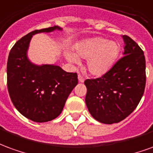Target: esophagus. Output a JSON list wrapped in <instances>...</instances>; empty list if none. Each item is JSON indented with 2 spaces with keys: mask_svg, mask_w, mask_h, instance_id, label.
Returning a JSON list of instances; mask_svg holds the SVG:
<instances>
[{
  "mask_svg": "<svg viewBox=\"0 0 153 153\" xmlns=\"http://www.w3.org/2000/svg\"><path fill=\"white\" fill-rule=\"evenodd\" d=\"M78 81H79V82H84L85 78L83 77V76H81V74H79V75H78Z\"/></svg>",
  "mask_w": 153,
  "mask_h": 153,
  "instance_id": "34e87169",
  "label": "esophagus"
}]
</instances>
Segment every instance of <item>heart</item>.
I'll list each match as a JSON object with an SVG mask.
<instances>
[{
    "label": "heart",
    "mask_w": 153,
    "mask_h": 153,
    "mask_svg": "<svg viewBox=\"0 0 153 153\" xmlns=\"http://www.w3.org/2000/svg\"><path fill=\"white\" fill-rule=\"evenodd\" d=\"M78 56L88 59L87 68L91 74L102 76L112 67L120 51L119 45L115 41H108L100 37L91 38L82 41L76 47ZM69 61L77 62L72 53H67Z\"/></svg>",
    "instance_id": "1"
}]
</instances>
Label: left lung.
Returning <instances> with one entry per match:
<instances>
[{
	"mask_svg": "<svg viewBox=\"0 0 153 153\" xmlns=\"http://www.w3.org/2000/svg\"><path fill=\"white\" fill-rule=\"evenodd\" d=\"M124 55L108 72L86 79L85 103L95 120L104 124L120 122L136 108L144 93L145 57L142 49L126 35Z\"/></svg>",
	"mask_w": 153,
	"mask_h": 153,
	"instance_id": "obj_1",
	"label": "left lung"
}]
</instances>
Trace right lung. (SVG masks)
Instances as JSON below:
<instances>
[{
	"mask_svg": "<svg viewBox=\"0 0 153 153\" xmlns=\"http://www.w3.org/2000/svg\"><path fill=\"white\" fill-rule=\"evenodd\" d=\"M60 30L59 27L35 30L23 36L10 51L7 87L18 111L36 122H46L59 117L66 100L78 83L76 72H67L59 66H36L27 58L32 35Z\"/></svg>",
	"mask_w": 153,
	"mask_h": 153,
	"instance_id": "obj_1",
	"label": "right lung"
}]
</instances>
